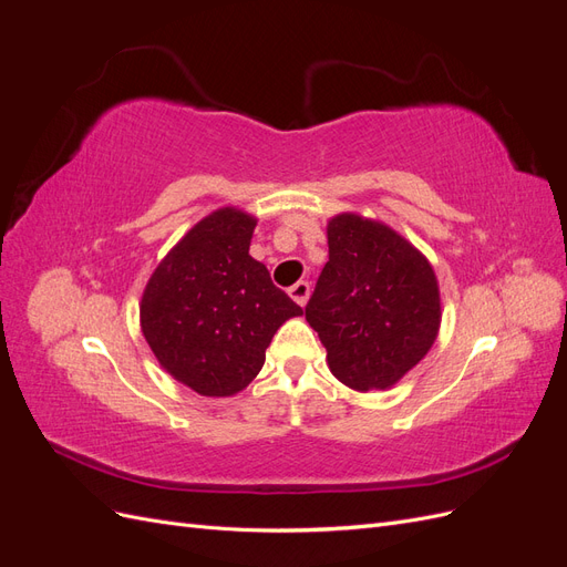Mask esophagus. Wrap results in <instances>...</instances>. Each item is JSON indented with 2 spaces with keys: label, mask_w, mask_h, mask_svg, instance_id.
<instances>
[{
  "label": "esophagus",
  "mask_w": 567,
  "mask_h": 567,
  "mask_svg": "<svg viewBox=\"0 0 567 567\" xmlns=\"http://www.w3.org/2000/svg\"><path fill=\"white\" fill-rule=\"evenodd\" d=\"M288 296L293 298L300 307H305L307 298H310V284H307V281H298V284H293V286L288 288Z\"/></svg>",
  "instance_id": "obj_1"
}]
</instances>
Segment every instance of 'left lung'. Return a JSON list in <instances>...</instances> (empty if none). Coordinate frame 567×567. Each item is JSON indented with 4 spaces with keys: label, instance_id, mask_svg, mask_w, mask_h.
Listing matches in <instances>:
<instances>
[{
    "label": "left lung",
    "instance_id": "8db88e82",
    "mask_svg": "<svg viewBox=\"0 0 567 567\" xmlns=\"http://www.w3.org/2000/svg\"><path fill=\"white\" fill-rule=\"evenodd\" d=\"M305 317L340 383L362 392L385 390L435 342V271L398 231L342 213L329 221V262Z\"/></svg>",
    "mask_w": 567,
    "mask_h": 567
}]
</instances>
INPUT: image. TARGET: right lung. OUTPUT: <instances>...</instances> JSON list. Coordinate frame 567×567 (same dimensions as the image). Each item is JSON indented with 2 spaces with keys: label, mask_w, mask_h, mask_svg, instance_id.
Instances as JSON below:
<instances>
[{
  "label": "right lung",
  "mask_w": 567,
  "mask_h": 567,
  "mask_svg": "<svg viewBox=\"0 0 567 567\" xmlns=\"http://www.w3.org/2000/svg\"><path fill=\"white\" fill-rule=\"evenodd\" d=\"M255 219L221 208L188 231L151 274L142 331L163 369L205 398L244 390L279 326L302 307L248 255Z\"/></svg>",
  "instance_id": "obj_1"
}]
</instances>
